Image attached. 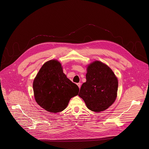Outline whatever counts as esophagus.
<instances>
[{
	"label": "esophagus",
	"instance_id": "1",
	"mask_svg": "<svg viewBox=\"0 0 149 149\" xmlns=\"http://www.w3.org/2000/svg\"><path fill=\"white\" fill-rule=\"evenodd\" d=\"M77 85L78 86V87H79V88H80V87H81V84L80 83H78V84H77Z\"/></svg>",
	"mask_w": 149,
	"mask_h": 149
}]
</instances>
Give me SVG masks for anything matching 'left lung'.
I'll return each mask as SVG.
<instances>
[{"label": "left lung", "instance_id": "1", "mask_svg": "<svg viewBox=\"0 0 149 149\" xmlns=\"http://www.w3.org/2000/svg\"><path fill=\"white\" fill-rule=\"evenodd\" d=\"M118 80L113 70L102 62L88 65L86 82L82 84L79 96L88 108L100 112L112 105L117 97Z\"/></svg>", "mask_w": 149, "mask_h": 149}]
</instances>
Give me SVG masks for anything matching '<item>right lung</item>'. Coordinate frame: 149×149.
I'll list each match as a JSON object with an SVG mask.
<instances>
[{"instance_id":"add662e5","label":"right lung","mask_w":149,"mask_h":149,"mask_svg":"<svg viewBox=\"0 0 149 149\" xmlns=\"http://www.w3.org/2000/svg\"><path fill=\"white\" fill-rule=\"evenodd\" d=\"M35 100L41 107L50 113L61 112L69 100L78 95L79 88L69 80L57 60L46 62L34 80Z\"/></svg>"}]
</instances>
